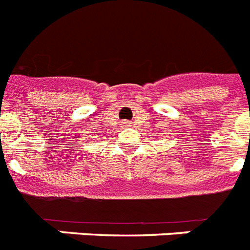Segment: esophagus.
<instances>
[{"label": "esophagus", "mask_w": 250, "mask_h": 250, "mask_svg": "<svg viewBox=\"0 0 250 250\" xmlns=\"http://www.w3.org/2000/svg\"><path fill=\"white\" fill-rule=\"evenodd\" d=\"M124 124H125L126 126H129V125H130V121H125V123H124Z\"/></svg>", "instance_id": "obj_1"}]
</instances>
